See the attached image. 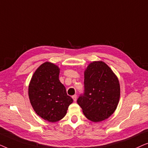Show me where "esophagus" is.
<instances>
[{
  "label": "esophagus",
  "instance_id": "1",
  "mask_svg": "<svg viewBox=\"0 0 148 148\" xmlns=\"http://www.w3.org/2000/svg\"><path fill=\"white\" fill-rule=\"evenodd\" d=\"M72 98H73V100L75 101H75L77 100V95H73V96H72Z\"/></svg>",
  "mask_w": 148,
  "mask_h": 148
}]
</instances>
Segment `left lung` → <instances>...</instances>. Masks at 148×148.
<instances>
[{"mask_svg":"<svg viewBox=\"0 0 148 148\" xmlns=\"http://www.w3.org/2000/svg\"><path fill=\"white\" fill-rule=\"evenodd\" d=\"M120 98L118 78L102 61L89 64L84 73V92L77 100L87 119L100 122L116 110Z\"/></svg>","mask_w":148,"mask_h":148,"instance_id":"1","label":"left lung"}]
</instances>
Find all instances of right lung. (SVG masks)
<instances>
[{
	"label": "right lung",
	"mask_w": 148,
	"mask_h": 148,
	"mask_svg": "<svg viewBox=\"0 0 148 148\" xmlns=\"http://www.w3.org/2000/svg\"><path fill=\"white\" fill-rule=\"evenodd\" d=\"M59 73L55 64L44 62L34 73L29 85V98L34 111L52 123L63 118L73 101L60 82Z\"/></svg>",
	"instance_id": "obj_1"
}]
</instances>
